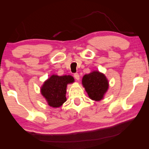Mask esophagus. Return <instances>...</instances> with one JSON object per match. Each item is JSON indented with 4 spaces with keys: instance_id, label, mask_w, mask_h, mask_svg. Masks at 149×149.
<instances>
[{
    "instance_id": "34e87169",
    "label": "esophagus",
    "mask_w": 149,
    "mask_h": 149,
    "mask_svg": "<svg viewBox=\"0 0 149 149\" xmlns=\"http://www.w3.org/2000/svg\"><path fill=\"white\" fill-rule=\"evenodd\" d=\"M74 77H75V79H76V80H79V75L77 74V73H75V74H74Z\"/></svg>"
}]
</instances>
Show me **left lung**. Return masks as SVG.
<instances>
[{"instance_id": "left-lung-1", "label": "left lung", "mask_w": 149, "mask_h": 149, "mask_svg": "<svg viewBox=\"0 0 149 149\" xmlns=\"http://www.w3.org/2000/svg\"><path fill=\"white\" fill-rule=\"evenodd\" d=\"M82 84L90 99L95 101H99L102 99L108 88L107 77L97 71L85 75L82 79Z\"/></svg>"}]
</instances>
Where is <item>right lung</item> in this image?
Masks as SVG:
<instances>
[{"instance_id":"1","label":"right lung","mask_w":149,"mask_h":149,"mask_svg":"<svg viewBox=\"0 0 149 149\" xmlns=\"http://www.w3.org/2000/svg\"><path fill=\"white\" fill-rule=\"evenodd\" d=\"M74 81V77L71 75H53L44 83L41 87V94L50 107H59L66 101L67 85Z\"/></svg>"}]
</instances>
